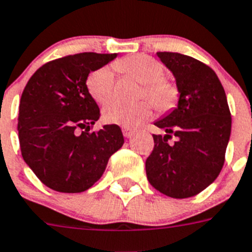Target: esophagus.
<instances>
[{"label":"esophagus","mask_w":252,"mask_h":252,"mask_svg":"<svg viewBox=\"0 0 252 252\" xmlns=\"http://www.w3.org/2000/svg\"><path fill=\"white\" fill-rule=\"evenodd\" d=\"M123 134H124V137H126V138H129V137L133 134V130L130 129V128L123 126Z\"/></svg>","instance_id":"1"}]
</instances>
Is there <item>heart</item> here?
I'll return each mask as SVG.
<instances>
[{"instance_id":"b5f03b06","label":"heart","mask_w":252,"mask_h":252,"mask_svg":"<svg viewBox=\"0 0 252 252\" xmlns=\"http://www.w3.org/2000/svg\"><path fill=\"white\" fill-rule=\"evenodd\" d=\"M115 67L128 77L142 83L139 98H149L156 110L166 111L174 105L177 88L164 79V66L147 55H132L118 61ZM115 75L110 66H102L92 71L87 78V90L97 103H106L113 97ZM149 101H139L133 105L120 102L109 103L103 110V120L107 124L134 128L149 119L152 113Z\"/></svg>"}]
</instances>
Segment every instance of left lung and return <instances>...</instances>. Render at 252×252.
<instances>
[{"label":"left lung","instance_id":"8db88e82","mask_svg":"<svg viewBox=\"0 0 252 252\" xmlns=\"http://www.w3.org/2000/svg\"><path fill=\"white\" fill-rule=\"evenodd\" d=\"M158 56L174 75L179 100L155 122L165 134H152L155 146L146 174L152 187L169 197H192L210 186L224 165L232 126L227 96L215 71L201 61L178 52Z\"/></svg>","mask_w":252,"mask_h":252}]
</instances>
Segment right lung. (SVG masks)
Segmentation results:
<instances>
[{"mask_svg": "<svg viewBox=\"0 0 252 252\" xmlns=\"http://www.w3.org/2000/svg\"><path fill=\"white\" fill-rule=\"evenodd\" d=\"M115 58L83 52L56 59L42 65L23 91L18 116L22 156L54 191L78 193L92 187L124 143L116 124L90 132L101 114L87 78Z\"/></svg>", "mask_w": 252, "mask_h": 252, "instance_id": "right-lung-1", "label": "right lung"}]
</instances>
